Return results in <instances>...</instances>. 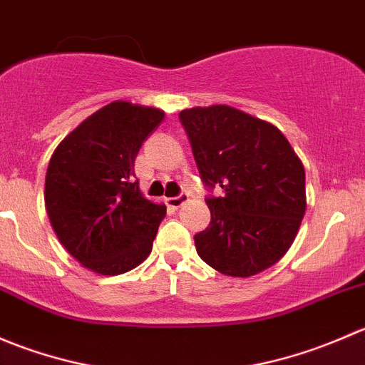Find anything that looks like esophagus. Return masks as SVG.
I'll return each mask as SVG.
<instances>
[{
    "instance_id": "34e87169",
    "label": "esophagus",
    "mask_w": 365,
    "mask_h": 365,
    "mask_svg": "<svg viewBox=\"0 0 365 365\" xmlns=\"http://www.w3.org/2000/svg\"><path fill=\"white\" fill-rule=\"evenodd\" d=\"M187 201H189V194L182 192V194H178V196H175V197H169L168 205L173 206V208H180V206H182L183 203H187Z\"/></svg>"
}]
</instances>
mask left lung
<instances>
[{
  "label": "left lung",
  "mask_w": 365,
  "mask_h": 365,
  "mask_svg": "<svg viewBox=\"0 0 365 365\" xmlns=\"http://www.w3.org/2000/svg\"><path fill=\"white\" fill-rule=\"evenodd\" d=\"M208 196V227L194 237L201 259L231 277L277 263L305 213V171L277 127L230 106L180 113Z\"/></svg>",
  "instance_id": "obj_1"
}]
</instances>
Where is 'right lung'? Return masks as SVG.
Returning <instances> with one entry per match:
<instances>
[{
  "mask_svg": "<svg viewBox=\"0 0 365 365\" xmlns=\"http://www.w3.org/2000/svg\"><path fill=\"white\" fill-rule=\"evenodd\" d=\"M162 120L160 109L111 102L73 128L51 157L47 215L61 245L95 274H125L152 252L165 206L143 196L134 160Z\"/></svg>",
  "mask_w": 365,
  "mask_h": 365,
  "instance_id": "1",
  "label": "right lung"
}]
</instances>
